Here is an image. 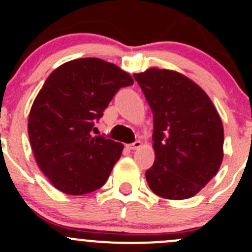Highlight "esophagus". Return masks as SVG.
Listing matches in <instances>:
<instances>
[{
	"instance_id": "obj_1",
	"label": "esophagus",
	"mask_w": 252,
	"mask_h": 252,
	"mask_svg": "<svg viewBox=\"0 0 252 252\" xmlns=\"http://www.w3.org/2000/svg\"><path fill=\"white\" fill-rule=\"evenodd\" d=\"M142 146V144H141V141H135L134 142V144H131V145H129V149L130 150H138V149H140V147Z\"/></svg>"
}]
</instances>
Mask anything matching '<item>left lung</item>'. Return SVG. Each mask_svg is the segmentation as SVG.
Listing matches in <instances>:
<instances>
[{"instance_id": "obj_1", "label": "left lung", "mask_w": 252, "mask_h": 252, "mask_svg": "<svg viewBox=\"0 0 252 252\" xmlns=\"http://www.w3.org/2000/svg\"><path fill=\"white\" fill-rule=\"evenodd\" d=\"M154 114V166L150 189L168 200L195 196L223 161L222 119L207 94L175 70L151 67L135 73Z\"/></svg>"}]
</instances>
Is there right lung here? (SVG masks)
Returning <instances> with one entry per match:
<instances>
[{"label":"right lung","instance_id":"add662e5","mask_svg":"<svg viewBox=\"0 0 252 252\" xmlns=\"http://www.w3.org/2000/svg\"><path fill=\"white\" fill-rule=\"evenodd\" d=\"M129 73L100 58H78L56 68L32 102L28 134L37 166L57 190L84 195L100 189L121 158L123 144L93 136L94 121Z\"/></svg>","mask_w":252,"mask_h":252}]
</instances>
